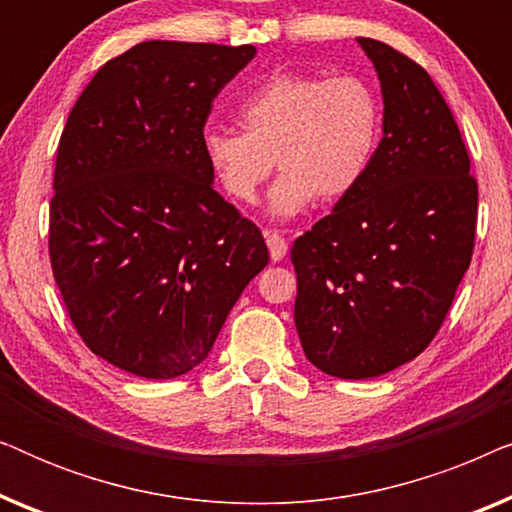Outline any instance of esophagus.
<instances>
[{"instance_id":"esophagus-1","label":"esophagus","mask_w":512,"mask_h":512,"mask_svg":"<svg viewBox=\"0 0 512 512\" xmlns=\"http://www.w3.org/2000/svg\"><path fill=\"white\" fill-rule=\"evenodd\" d=\"M265 242H268V249H270V258L272 261H282L286 256V251H289V244L282 235L277 233V230H265Z\"/></svg>"}]
</instances>
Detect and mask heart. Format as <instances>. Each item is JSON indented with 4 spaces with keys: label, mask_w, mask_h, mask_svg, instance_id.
Listing matches in <instances>:
<instances>
[{
    "label": "heart",
    "mask_w": 512,
    "mask_h": 512,
    "mask_svg": "<svg viewBox=\"0 0 512 512\" xmlns=\"http://www.w3.org/2000/svg\"><path fill=\"white\" fill-rule=\"evenodd\" d=\"M237 121L242 132H202V158L216 184L251 205L277 165L270 209L293 216L312 200L338 202L354 191L377 149L382 109L359 76L279 72L240 104Z\"/></svg>",
    "instance_id": "1"
}]
</instances>
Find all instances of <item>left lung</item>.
<instances>
[{"label":"left lung","mask_w":512,"mask_h":512,"mask_svg":"<svg viewBox=\"0 0 512 512\" xmlns=\"http://www.w3.org/2000/svg\"><path fill=\"white\" fill-rule=\"evenodd\" d=\"M356 41L380 76L384 135L354 191L291 247L300 345L342 380L384 375L431 345L478 223L471 158L429 72L382 41Z\"/></svg>","instance_id":"8db88e82"}]
</instances>
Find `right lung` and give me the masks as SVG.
Segmentation results:
<instances>
[{"mask_svg":"<svg viewBox=\"0 0 512 512\" xmlns=\"http://www.w3.org/2000/svg\"><path fill=\"white\" fill-rule=\"evenodd\" d=\"M254 46L142 41L97 69L58 144L48 254L90 352L170 380L207 359L268 265L256 223L212 186L202 132Z\"/></svg>","mask_w":512,"mask_h":512,"instance_id":"1","label":"right lung"}]
</instances>
